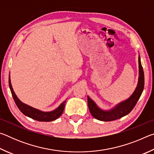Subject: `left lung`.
<instances>
[{
	"label": "left lung",
	"instance_id": "8db88e82",
	"mask_svg": "<svg viewBox=\"0 0 154 154\" xmlns=\"http://www.w3.org/2000/svg\"><path fill=\"white\" fill-rule=\"evenodd\" d=\"M139 77L138 85L132 95L122 103L109 111H105L101 110L96 106L94 102L88 96V105L89 107L90 113L94 118L100 121L111 122L122 118L126 115L128 114L136 105L137 103L140 98L141 94L144 88V72L140 62V57H139Z\"/></svg>",
	"mask_w": 154,
	"mask_h": 154
}]
</instances>
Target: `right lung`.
<instances>
[{"label":"right lung","instance_id":"obj_1","mask_svg":"<svg viewBox=\"0 0 154 154\" xmlns=\"http://www.w3.org/2000/svg\"><path fill=\"white\" fill-rule=\"evenodd\" d=\"M9 85L10 90H11L12 96L14 98L15 104H16L17 106L20 109V111L23 114H24L25 116L39 122H51L58 119L62 114V113H63L65 103H66V100L64 101L56 110L51 112H43L31 107V106L27 105H25V104L21 102L14 92V90H13L11 84V81H10V77L9 78Z\"/></svg>","mask_w":154,"mask_h":154}]
</instances>
